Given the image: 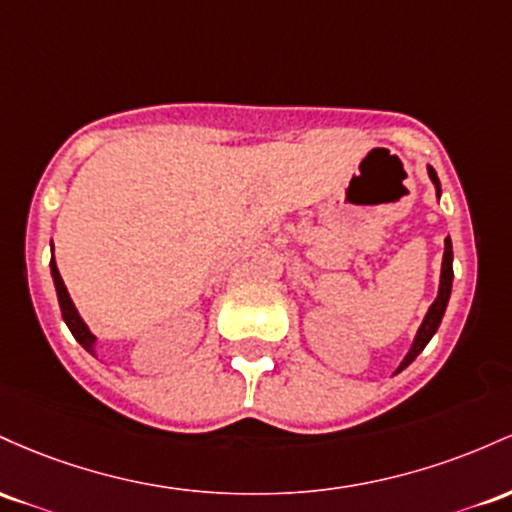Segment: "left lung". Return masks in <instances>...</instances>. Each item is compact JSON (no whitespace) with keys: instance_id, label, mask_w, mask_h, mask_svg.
<instances>
[{"instance_id":"8db88e82","label":"left lung","mask_w":512,"mask_h":512,"mask_svg":"<svg viewBox=\"0 0 512 512\" xmlns=\"http://www.w3.org/2000/svg\"><path fill=\"white\" fill-rule=\"evenodd\" d=\"M428 176H430V181L435 183V193L440 195V181H438V174H435L433 166H428ZM452 275H455V273H452V241H450V237H447L445 239V254H442V273H440L438 297H435V302L430 304L426 319H423L421 329H418V333H416V341H413L409 355H406L404 363L399 365V370H396V372H401L406 365H411L413 360H416V355L428 346V341H430V338H433V333L438 331V326H440V321H442V314H445L447 300H450Z\"/></svg>"}]
</instances>
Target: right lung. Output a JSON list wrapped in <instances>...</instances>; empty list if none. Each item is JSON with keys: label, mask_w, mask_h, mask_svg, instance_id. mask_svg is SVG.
I'll return each mask as SVG.
<instances>
[{"label": "right lung", "mask_w": 512, "mask_h": 512, "mask_svg": "<svg viewBox=\"0 0 512 512\" xmlns=\"http://www.w3.org/2000/svg\"><path fill=\"white\" fill-rule=\"evenodd\" d=\"M50 273H53V280H55V290H57V300H60L62 319H65V324L70 326L72 336L77 338V341L82 343V346L89 350L91 355H96L94 353V341H96V338L91 336V331L86 329V324L82 321V317H79L77 309H74V302L70 300V292H67L65 283H62V275H60V271H57V266H55V256H53V261H50Z\"/></svg>", "instance_id": "right-lung-1"}]
</instances>
